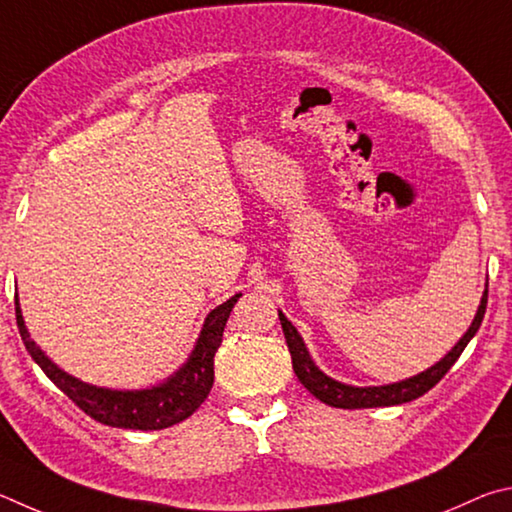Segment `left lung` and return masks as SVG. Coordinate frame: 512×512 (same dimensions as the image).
Segmentation results:
<instances>
[{
  "instance_id": "1",
  "label": "left lung",
  "mask_w": 512,
  "mask_h": 512,
  "mask_svg": "<svg viewBox=\"0 0 512 512\" xmlns=\"http://www.w3.org/2000/svg\"><path fill=\"white\" fill-rule=\"evenodd\" d=\"M486 306H488V283H486V290H483L479 310L472 319L468 333L454 344L450 353L441 357L434 366H429L427 371L414 375V378L382 384V387H353V384L333 380L330 375L321 371L315 362H312L306 342H303L299 330L292 326V321H288V317H285L281 310H279V319L283 326L285 342H288L290 355H292V369L297 373L299 382L312 393V396L337 409H371V407H393V405H402V402H411L420 396H425L429 389L436 387L443 375L452 369V364L459 360L461 353L465 351V346L470 344V339L477 335L483 315H486Z\"/></svg>"
}]
</instances>
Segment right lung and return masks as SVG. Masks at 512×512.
Wrapping results in <instances>:
<instances>
[{
	"label": "right lung",
	"mask_w": 512,
	"mask_h": 512,
	"mask_svg": "<svg viewBox=\"0 0 512 512\" xmlns=\"http://www.w3.org/2000/svg\"><path fill=\"white\" fill-rule=\"evenodd\" d=\"M240 297L242 294H233L229 301L211 310L204 319L200 337H197L188 360L170 378L148 389H107L74 378V375L62 371L58 364H53L44 355L42 348L33 342L29 330L24 326L20 299L17 297L15 317L22 342L33 357V362L89 418L110 427L152 432V429H166L170 425L182 423L209 396L213 387V357L222 344V333L231 315V308L236 306Z\"/></svg>",
	"instance_id": "add662e5"
}]
</instances>
